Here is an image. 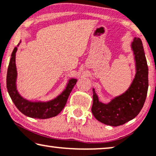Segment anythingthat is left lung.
<instances>
[{"label":"left lung","mask_w":156,"mask_h":156,"mask_svg":"<svg viewBox=\"0 0 156 156\" xmlns=\"http://www.w3.org/2000/svg\"><path fill=\"white\" fill-rule=\"evenodd\" d=\"M131 48L135 55L136 74L129 89L107 104L99 101L93 89L91 112L104 124L118 126L132 120L139 114L146 101L148 88V69L142 41L135 37Z\"/></svg>","instance_id":"8db88e82"}]
</instances>
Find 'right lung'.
I'll list each match as a JSON object with an SVG mask.
<instances>
[{
	"instance_id": "right-lung-1",
	"label": "right lung",
	"mask_w": 156,
	"mask_h": 156,
	"mask_svg": "<svg viewBox=\"0 0 156 156\" xmlns=\"http://www.w3.org/2000/svg\"><path fill=\"white\" fill-rule=\"evenodd\" d=\"M17 48L12 51L9 65L8 68L6 85L12 101L18 109L25 116L34 119H49L59 114L67 103V99L71 93L77 80L72 79L69 80L65 90L56 99L48 102H30L23 99L16 89V81L17 71L16 66V52Z\"/></svg>"
}]
</instances>
